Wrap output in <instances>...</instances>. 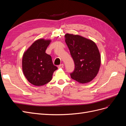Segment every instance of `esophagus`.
<instances>
[{
  "label": "esophagus",
  "instance_id": "1",
  "mask_svg": "<svg viewBox=\"0 0 126 126\" xmlns=\"http://www.w3.org/2000/svg\"><path fill=\"white\" fill-rule=\"evenodd\" d=\"M58 68H63V63L60 64V65L58 66Z\"/></svg>",
  "mask_w": 126,
  "mask_h": 126
}]
</instances>
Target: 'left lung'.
I'll use <instances>...</instances> for the list:
<instances>
[{
	"label": "left lung",
	"mask_w": 126,
	"mask_h": 126,
	"mask_svg": "<svg viewBox=\"0 0 126 126\" xmlns=\"http://www.w3.org/2000/svg\"><path fill=\"white\" fill-rule=\"evenodd\" d=\"M65 42L75 63L71 78L79 83H88L96 77L101 64V57L96 44L81 36L66 33Z\"/></svg>",
	"instance_id": "1"
}]
</instances>
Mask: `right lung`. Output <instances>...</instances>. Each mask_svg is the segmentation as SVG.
I'll list each match as a JSON object with an SVG mask.
<instances>
[{
	"label": "right lung",
	"instance_id": "obj_1",
	"mask_svg": "<svg viewBox=\"0 0 126 126\" xmlns=\"http://www.w3.org/2000/svg\"><path fill=\"white\" fill-rule=\"evenodd\" d=\"M50 42L38 39L24 53L22 71L28 81L35 86H43L50 81L53 73L58 69L53 64L51 57L45 52Z\"/></svg>",
	"mask_w": 126,
	"mask_h": 126
}]
</instances>
